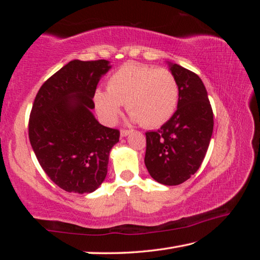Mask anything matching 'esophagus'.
<instances>
[{"label": "esophagus", "mask_w": 260, "mask_h": 260, "mask_svg": "<svg viewBox=\"0 0 260 260\" xmlns=\"http://www.w3.org/2000/svg\"><path fill=\"white\" fill-rule=\"evenodd\" d=\"M129 133H131L129 129H121L120 131V135L122 136V138H125V136H127Z\"/></svg>", "instance_id": "1"}]
</instances>
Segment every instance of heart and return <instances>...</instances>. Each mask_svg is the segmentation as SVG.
I'll use <instances>...</instances> for the list:
<instances>
[{
  "instance_id": "b5f03b06",
  "label": "heart",
  "mask_w": 260,
  "mask_h": 260,
  "mask_svg": "<svg viewBox=\"0 0 260 260\" xmlns=\"http://www.w3.org/2000/svg\"><path fill=\"white\" fill-rule=\"evenodd\" d=\"M107 90L98 89L94 95L105 124H113L126 104L134 121L157 128L172 118L179 102V86L172 72L138 63H127L113 72Z\"/></svg>"
}]
</instances>
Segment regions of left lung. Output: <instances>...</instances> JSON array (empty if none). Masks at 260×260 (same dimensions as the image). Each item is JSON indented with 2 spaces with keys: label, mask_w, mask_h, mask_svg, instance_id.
I'll use <instances>...</instances> for the list:
<instances>
[{
  "label": "left lung",
  "mask_w": 260,
  "mask_h": 260,
  "mask_svg": "<svg viewBox=\"0 0 260 260\" xmlns=\"http://www.w3.org/2000/svg\"><path fill=\"white\" fill-rule=\"evenodd\" d=\"M179 86L178 109L159 129L147 132L144 164L151 178L178 186L196 173L208 151L213 132V112L201 78L169 63Z\"/></svg>",
  "instance_id": "1"
}]
</instances>
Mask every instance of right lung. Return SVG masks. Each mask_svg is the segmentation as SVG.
<instances>
[{"label":"right lung","instance_id":"1","mask_svg":"<svg viewBox=\"0 0 260 260\" xmlns=\"http://www.w3.org/2000/svg\"><path fill=\"white\" fill-rule=\"evenodd\" d=\"M109 60L74 59L43 83L28 122L30 146L54 183L69 192L96 190L108 173L109 155L119 142L118 129L96 120L91 110Z\"/></svg>","mask_w":260,"mask_h":260}]
</instances>
